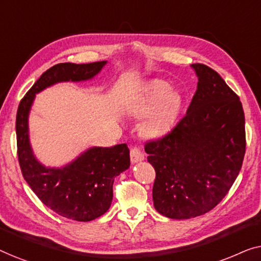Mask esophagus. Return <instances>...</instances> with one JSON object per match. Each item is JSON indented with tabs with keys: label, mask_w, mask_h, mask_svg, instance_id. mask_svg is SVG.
Here are the masks:
<instances>
[{
	"label": "esophagus",
	"mask_w": 261,
	"mask_h": 261,
	"mask_svg": "<svg viewBox=\"0 0 261 261\" xmlns=\"http://www.w3.org/2000/svg\"><path fill=\"white\" fill-rule=\"evenodd\" d=\"M145 156H144V153H142L141 148L139 147V146H132L130 147V160L132 163H138V162H141V160H144Z\"/></svg>",
	"instance_id": "obj_1"
}]
</instances>
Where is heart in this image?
<instances>
[{"label": "heart", "mask_w": 261, "mask_h": 261, "mask_svg": "<svg viewBox=\"0 0 261 261\" xmlns=\"http://www.w3.org/2000/svg\"><path fill=\"white\" fill-rule=\"evenodd\" d=\"M179 107V95L171 91V87L165 82L155 81L132 106V113L144 116L154 109L144 124V132L148 137H159L173 126Z\"/></svg>", "instance_id": "heart-1"}]
</instances>
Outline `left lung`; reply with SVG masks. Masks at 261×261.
<instances>
[{
    "mask_svg": "<svg viewBox=\"0 0 261 261\" xmlns=\"http://www.w3.org/2000/svg\"><path fill=\"white\" fill-rule=\"evenodd\" d=\"M191 66L198 83L187 114L169 133L145 142L155 171L154 208L176 220L215 208L237 179L246 152L239 96L215 70L199 63Z\"/></svg>",
    "mask_w": 261,
    "mask_h": 261,
    "instance_id": "1",
    "label": "left lung"
}]
</instances>
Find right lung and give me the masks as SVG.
<instances>
[{
  "instance_id": "obj_1",
  "label": "right lung",
  "mask_w": 261,
  "mask_h": 261,
  "mask_svg": "<svg viewBox=\"0 0 261 261\" xmlns=\"http://www.w3.org/2000/svg\"><path fill=\"white\" fill-rule=\"evenodd\" d=\"M105 64H57L45 71L27 91L16 113L17 158L24 180L46 206L78 222L97 219L109 209L114 178L129 167V149L126 144L94 147L63 169H46L32 153L28 113L37 92L57 82L89 80L98 73Z\"/></svg>"
}]
</instances>
